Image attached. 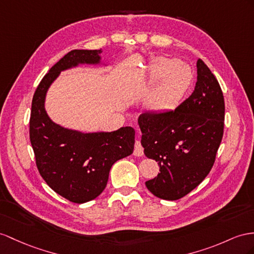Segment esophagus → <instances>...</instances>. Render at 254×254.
Listing matches in <instances>:
<instances>
[{"label":"esophagus","instance_id":"esophagus-1","mask_svg":"<svg viewBox=\"0 0 254 254\" xmlns=\"http://www.w3.org/2000/svg\"><path fill=\"white\" fill-rule=\"evenodd\" d=\"M133 154L136 155V157H141V155L144 154V148H142V146H141L139 140H136V141H135Z\"/></svg>","mask_w":254,"mask_h":254}]
</instances>
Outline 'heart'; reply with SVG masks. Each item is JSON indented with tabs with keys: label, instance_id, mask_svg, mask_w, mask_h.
<instances>
[{
	"label": "heart",
	"instance_id": "heart-1",
	"mask_svg": "<svg viewBox=\"0 0 254 254\" xmlns=\"http://www.w3.org/2000/svg\"><path fill=\"white\" fill-rule=\"evenodd\" d=\"M184 63L173 58H160L153 64L152 75L155 80L164 81L155 91L154 102L158 106L170 107L183 96L191 79V70Z\"/></svg>",
	"mask_w": 254,
	"mask_h": 254
}]
</instances>
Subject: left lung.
<instances>
[{"mask_svg": "<svg viewBox=\"0 0 254 254\" xmlns=\"http://www.w3.org/2000/svg\"><path fill=\"white\" fill-rule=\"evenodd\" d=\"M192 94L173 109L139 116L145 155L160 165L147 189L162 199L176 200L209 174L223 137L224 97L217 78L200 59Z\"/></svg>", "mask_w": 254, "mask_h": 254, "instance_id": "left-lung-1", "label": "left lung"}]
</instances>
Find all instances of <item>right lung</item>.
<instances>
[{
  "label": "right lung",
  "mask_w": 254,
  "mask_h": 254,
  "mask_svg": "<svg viewBox=\"0 0 254 254\" xmlns=\"http://www.w3.org/2000/svg\"><path fill=\"white\" fill-rule=\"evenodd\" d=\"M101 53V49L69 51L43 77L32 100L30 140L37 170L56 193L76 204L99 196L113 164L134 150L132 127L83 134L56 125L45 110V95L60 71L78 63H97Z\"/></svg>",
  "instance_id": "1"
}]
</instances>
